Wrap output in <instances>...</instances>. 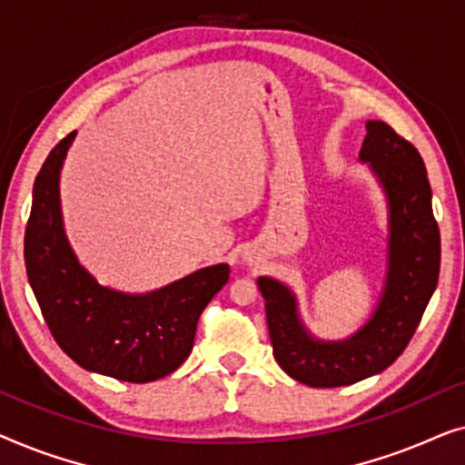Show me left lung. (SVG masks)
Returning a JSON list of instances; mask_svg holds the SVG:
<instances>
[{"instance_id":"left-lung-1","label":"left lung","mask_w":465,"mask_h":465,"mask_svg":"<svg viewBox=\"0 0 465 465\" xmlns=\"http://www.w3.org/2000/svg\"><path fill=\"white\" fill-rule=\"evenodd\" d=\"M360 161L387 199V272L371 320L342 341L313 336L298 315L296 294L272 277H258L272 355L294 381L341 387L372 377L398 360L421 322L440 272V232L431 188L415 145L390 124L368 120Z\"/></svg>"}]
</instances>
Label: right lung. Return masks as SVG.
I'll return each instance as SVG.
<instances>
[{
    "label": "right lung",
    "mask_w": 465,
    "mask_h": 465,
    "mask_svg": "<svg viewBox=\"0 0 465 465\" xmlns=\"http://www.w3.org/2000/svg\"><path fill=\"white\" fill-rule=\"evenodd\" d=\"M75 131L59 142L34 183L25 231L29 285L56 345L84 371L150 383L177 371L194 347L196 322L228 282V264L199 269L164 288L129 294L97 283L63 226L59 180Z\"/></svg>",
    "instance_id": "obj_1"
}]
</instances>
